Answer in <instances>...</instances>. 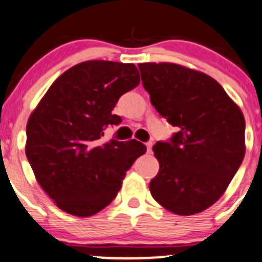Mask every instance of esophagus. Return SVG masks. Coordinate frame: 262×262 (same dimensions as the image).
<instances>
[{"mask_svg":"<svg viewBox=\"0 0 262 262\" xmlns=\"http://www.w3.org/2000/svg\"><path fill=\"white\" fill-rule=\"evenodd\" d=\"M146 149H147V152H151V147H152V142L151 141H149V142H146Z\"/></svg>","mask_w":262,"mask_h":262,"instance_id":"esophagus-1","label":"esophagus"}]
</instances>
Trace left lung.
<instances>
[{"label": "left lung", "instance_id": "left-lung-1", "mask_svg": "<svg viewBox=\"0 0 262 262\" xmlns=\"http://www.w3.org/2000/svg\"><path fill=\"white\" fill-rule=\"evenodd\" d=\"M142 85L161 117L177 127L152 150L160 164L150 191L180 215L221 198L245 156V118L222 85L204 73L171 63L139 64Z\"/></svg>", "mask_w": 262, "mask_h": 262}]
</instances>
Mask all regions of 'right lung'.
I'll list each match as a JSON object with an SVG mask.
<instances>
[{
    "mask_svg": "<svg viewBox=\"0 0 262 262\" xmlns=\"http://www.w3.org/2000/svg\"><path fill=\"white\" fill-rule=\"evenodd\" d=\"M140 83L134 64L84 61L48 90L26 126V158L37 183L69 214L90 217L116 198L126 171L146 146L102 141L122 118L112 111Z\"/></svg>",
    "mask_w": 262,
    "mask_h": 262,
    "instance_id": "right-lung-1",
    "label": "right lung"
}]
</instances>
